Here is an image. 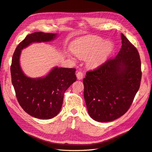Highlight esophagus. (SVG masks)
I'll use <instances>...</instances> for the list:
<instances>
[{
  "label": "esophagus",
  "mask_w": 152,
  "mask_h": 152,
  "mask_svg": "<svg viewBox=\"0 0 152 152\" xmlns=\"http://www.w3.org/2000/svg\"><path fill=\"white\" fill-rule=\"evenodd\" d=\"M83 73L81 71H77L76 73V77L77 78V80H81L82 78L83 77Z\"/></svg>",
  "instance_id": "esophagus-1"
}]
</instances>
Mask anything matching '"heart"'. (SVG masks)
<instances>
[{
  "instance_id": "obj_1",
  "label": "heart",
  "mask_w": 152,
  "mask_h": 152,
  "mask_svg": "<svg viewBox=\"0 0 152 152\" xmlns=\"http://www.w3.org/2000/svg\"><path fill=\"white\" fill-rule=\"evenodd\" d=\"M113 46V43L110 41H103L102 37L89 36L75 41L71 45V50L77 58L85 59L89 68H96L107 58ZM68 56L74 59L71 54Z\"/></svg>"
}]
</instances>
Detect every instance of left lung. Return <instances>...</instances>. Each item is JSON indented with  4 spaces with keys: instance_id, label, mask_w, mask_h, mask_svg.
<instances>
[{
    "instance_id": "1",
    "label": "left lung",
    "mask_w": 152,
    "mask_h": 152,
    "mask_svg": "<svg viewBox=\"0 0 152 152\" xmlns=\"http://www.w3.org/2000/svg\"><path fill=\"white\" fill-rule=\"evenodd\" d=\"M118 54L83 79L84 98L89 115L98 122L113 121L130 108L142 78L137 48L121 34Z\"/></svg>"
}]
</instances>
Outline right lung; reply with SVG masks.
Returning <instances> with one entry per match:
<instances>
[{
  "label": "right lung",
  "mask_w": 152,
  "mask_h": 152,
  "mask_svg": "<svg viewBox=\"0 0 152 152\" xmlns=\"http://www.w3.org/2000/svg\"><path fill=\"white\" fill-rule=\"evenodd\" d=\"M57 34L34 32L17 46L10 67L12 83L18 102L27 113L39 119H50L61 111L64 93L76 81L75 68L54 67L41 77L26 76L20 64L21 50L32 43L48 42Z\"/></svg>",
  "instance_id": "right-lung-1"
}]
</instances>
